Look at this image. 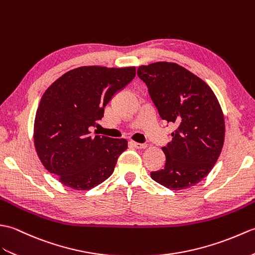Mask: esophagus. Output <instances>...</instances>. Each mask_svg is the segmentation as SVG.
I'll list each match as a JSON object with an SVG mask.
<instances>
[{
  "label": "esophagus",
  "instance_id": "esophagus-1",
  "mask_svg": "<svg viewBox=\"0 0 255 255\" xmlns=\"http://www.w3.org/2000/svg\"><path fill=\"white\" fill-rule=\"evenodd\" d=\"M131 144L134 147H136V148H139V149H144V148H146V147H147L146 144H140V143H137V142H131Z\"/></svg>",
  "mask_w": 255,
  "mask_h": 255
}]
</instances>
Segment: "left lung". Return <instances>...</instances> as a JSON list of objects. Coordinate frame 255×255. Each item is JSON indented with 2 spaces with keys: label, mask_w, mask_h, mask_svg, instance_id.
Listing matches in <instances>:
<instances>
[{
  "label": "left lung",
  "mask_w": 255,
  "mask_h": 255,
  "mask_svg": "<svg viewBox=\"0 0 255 255\" xmlns=\"http://www.w3.org/2000/svg\"><path fill=\"white\" fill-rule=\"evenodd\" d=\"M137 75L162 120L177 127L171 142L161 148L165 168L150 177L171 190L191 188L207 177L224 146L225 119L216 95L202 78L173 62L140 65Z\"/></svg>",
  "instance_id": "1"
}]
</instances>
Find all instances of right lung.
<instances>
[{"mask_svg": "<svg viewBox=\"0 0 255 255\" xmlns=\"http://www.w3.org/2000/svg\"><path fill=\"white\" fill-rule=\"evenodd\" d=\"M135 66H81L66 72L42 95L33 143L47 170L67 188L87 191L112 174L128 148L126 138L90 135L113 95L131 82Z\"/></svg>", "mask_w": 255, "mask_h": 255, "instance_id": "obj_1", "label": "right lung"}]
</instances>
